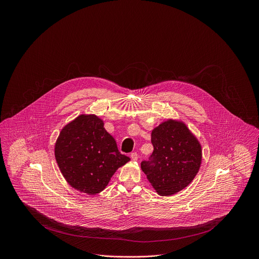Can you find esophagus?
<instances>
[{"label":"esophagus","mask_w":259,"mask_h":259,"mask_svg":"<svg viewBox=\"0 0 259 259\" xmlns=\"http://www.w3.org/2000/svg\"><path fill=\"white\" fill-rule=\"evenodd\" d=\"M130 157H131V159H132L133 161H137V159H138V154H137V153H132V154L130 155Z\"/></svg>","instance_id":"34e87169"}]
</instances>
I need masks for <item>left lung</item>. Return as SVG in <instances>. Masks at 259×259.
<instances>
[{
	"mask_svg": "<svg viewBox=\"0 0 259 259\" xmlns=\"http://www.w3.org/2000/svg\"><path fill=\"white\" fill-rule=\"evenodd\" d=\"M154 152L141 170L158 195L169 197L186 189L202 163V146L182 121L167 119L152 131Z\"/></svg>",
	"mask_w": 259,
	"mask_h": 259,
	"instance_id": "left-lung-1",
	"label": "left lung"
}]
</instances>
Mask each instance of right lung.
Instances as JSON below:
<instances>
[{
  "mask_svg": "<svg viewBox=\"0 0 259 259\" xmlns=\"http://www.w3.org/2000/svg\"><path fill=\"white\" fill-rule=\"evenodd\" d=\"M96 115H80L66 124L55 142L54 155L64 179L87 195L102 192L115 172L130 161Z\"/></svg>",
  "mask_w": 259,
  "mask_h": 259,
  "instance_id": "1",
  "label": "right lung"
}]
</instances>
